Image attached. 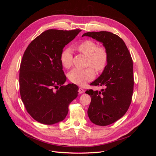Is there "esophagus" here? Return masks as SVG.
<instances>
[{
	"label": "esophagus",
	"mask_w": 156,
	"mask_h": 156,
	"mask_svg": "<svg viewBox=\"0 0 156 156\" xmlns=\"http://www.w3.org/2000/svg\"><path fill=\"white\" fill-rule=\"evenodd\" d=\"M84 90L83 88H79V94H82L84 93Z\"/></svg>",
	"instance_id": "esophagus-1"
}]
</instances>
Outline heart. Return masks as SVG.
<instances>
[{
	"label": "heart",
	"instance_id": "heart-1",
	"mask_svg": "<svg viewBox=\"0 0 156 156\" xmlns=\"http://www.w3.org/2000/svg\"><path fill=\"white\" fill-rule=\"evenodd\" d=\"M77 49L79 52L88 56L87 66L88 67L83 69H74L68 73L69 81L79 86H83L95 77V72H101L107 66L108 60V54L104 46H98L92 40H84L80 43ZM73 55L69 48L65 49L61 53L60 62L63 67L68 69L72 65Z\"/></svg>",
	"mask_w": 156,
	"mask_h": 156
}]
</instances>
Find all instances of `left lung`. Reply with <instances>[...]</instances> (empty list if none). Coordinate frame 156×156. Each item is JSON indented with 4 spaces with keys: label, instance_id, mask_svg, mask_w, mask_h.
<instances>
[{
    "label": "left lung",
    "instance_id": "obj_1",
    "mask_svg": "<svg viewBox=\"0 0 156 156\" xmlns=\"http://www.w3.org/2000/svg\"><path fill=\"white\" fill-rule=\"evenodd\" d=\"M89 36L101 42L107 49L108 60L101 75L90 84L103 86L101 91L90 89L86 94L91 97L88 115L92 123L107 126L123 116L128 110L133 92V60L122 38L110 32H88Z\"/></svg>",
    "mask_w": 156,
    "mask_h": 156
}]
</instances>
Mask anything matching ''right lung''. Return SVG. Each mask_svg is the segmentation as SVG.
<instances>
[{"instance_id":"add662e5","label":"right lung","mask_w":156,"mask_h":156,"mask_svg":"<svg viewBox=\"0 0 156 156\" xmlns=\"http://www.w3.org/2000/svg\"><path fill=\"white\" fill-rule=\"evenodd\" d=\"M81 31L45 30L31 41L23 54L20 68L21 98L27 111L40 123L51 125L62 121L69 103L77 97L76 84L63 86L66 77L60 55L65 45Z\"/></svg>"}]
</instances>
